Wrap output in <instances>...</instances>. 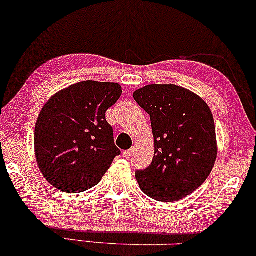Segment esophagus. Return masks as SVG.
I'll return each mask as SVG.
<instances>
[{
    "label": "esophagus",
    "mask_w": 256,
    "mask_h": 256,
    "mask_svg": "<svg viewBox=\"0 0 256 256\" xmlns=\"http://www.w3.org/2000/svg\"><path fill=\"white\" fill-rule=\"evenodd\" d=\"M134 148H130V150H125V151H122V157H125V158L131 157V154H134Z\"/></svg>",
    "instance_id": "34e87169"
}]
</instances>
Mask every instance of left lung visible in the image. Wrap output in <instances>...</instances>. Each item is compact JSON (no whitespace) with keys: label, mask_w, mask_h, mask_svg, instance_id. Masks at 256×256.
Here are the masks:
<instances>
[{"label":"left lung","mask_w":256,"mask_h":256,"mask_svg":"<svg viewBox=\"0 0 256 256\" xmlns=\"http://www.w3.org/2000/svg\"><path fill=\"white\" fill-rule=\"evenodd\" d=\"M134 98L150 116L154 156L136 178L145 195L174 202L195 192L214 168L215 122L209 106L195 93L176 85H148Z\"/></svg>","instance_id":"1"}]
</instances>
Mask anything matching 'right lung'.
<instances>
[{"label": "right lung", "instance_id": "right-lung-1", "mask_svg": "<svg viewBox=\"0 0 256 256\" xmlns=\"http://www.w3.org/2000/svg\"><path fill=\"white\" fill-rule=\"evenodd\" d=\"M120 96L118 84L82 82L60 90L44 106L35 125V156L54 188L86 192L120 154L106 122V111Z\"/></svg>", "mask_w": 256, "mask_h": 256}]
</instances>
